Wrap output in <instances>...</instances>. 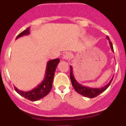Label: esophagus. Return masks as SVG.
<instances>
[{
	"label": "esophagus",
	"mask_w": 126,
	"mask_h": 126,
	"mask_svg": "<svg viewBox=\"0 0 126 126\" xmlns=\"http://www.w3.org/2000/svg\"><path fill=\"white\" fill-rule=\"evenodd\" d=\"M71 57V53L69 52H65V53L63 54V59L64 60H69L70 58Z\"/></svg>",
	"instance_id": "1"
}]
</instances>
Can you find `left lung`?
<instances>
[{"mask_svg": "<svg viewBox=\"0 0 126 126\" xmlns=\"http://www.w3.org/2000/svg\"><path fill=\"white\" fill-rule=\"evenodd\" d=\"M107 38L109 41L111 50H112V52H113V45H112V42H110V38H109L108 36H107ZM70 68H71V70H70V78H71V83H72V85H73V88H74V89L76 90V92L77 93H78L79 94H81V95H83V96H85V97L93 98L97 96L98 95L101 94L102 92H103L105 90H106L107 89V88L110 86L112 79H113V78H112L110 81H109V83L107 84H106L105 86H103V87L99 88H92L84 86L81 85V84H79L76 80L75 78H74L73 72V67L70 65Z\"/></svg>", "mask_w": 126, "mask_h": 126, "instance_id": "obj_1", "label": "left lung"}]
</instances>
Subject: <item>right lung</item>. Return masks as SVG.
Wrapping results in <instances>:
<instances>
[{
	"mask_svg": "<svg viewBox=\"0 0 126 126\" xmlns=\"http://www.w3.org/2000/svg\"><path fill=\"white\" fill-rule=\"evenodd\" d=\"M29 34H30V28H28L26 30L18 34L16 37V39L21 36H25V35H28ZM59 62V59H56L50 60L47 62L45 78L42 83L39 84L37 87L34 88L30 91L23 92L14 86L16 92L19 93L20 95H21L22 96L30 101H37L42 98L45 97L50 93L52 89L53 77L55 75L57 66Z\"/></svg>",
	"mask_w": 126,
	"mask_h": 126,
	"instance_id": "1",
	"label": "right lung"
}]
</instances>
